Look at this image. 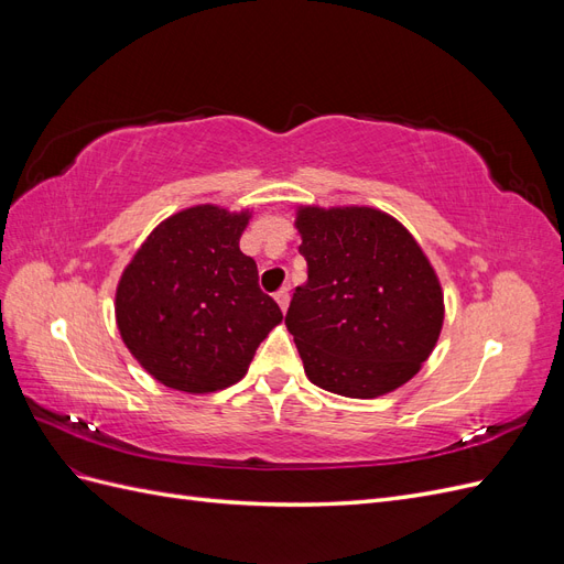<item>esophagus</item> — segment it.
<instances>
[{
    "label": "esophagus",
    "mask_w": 564,
    "mask_h": 564,
    "mask_svg": "<svg viewBox=\"0 0 564 564\" xmlns=\"http://www.w3.org/2000/svg\"><path fill=\"white\" fill-rule=\"evenodd\" d=\"M275 301L280 303V308H282V311H286V308H289V289H286V286L278 289V292H275Z\"/></svg>",
    "instance_id": "34e87169"
}]
</instances>
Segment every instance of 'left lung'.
Masks as SVG:
<instances>
[{
    "label": "left lung",
    "mask_w": 564,
    "mask_h": 564,
    "mask_svg": "<svg viewBox=\"0 0 564 564\" xmlns=\"http://www.w3.org/2000/svg\"><path fill=\"white\" fill-rule=\"evenodd\" d=\"M294 226L308 280L286 329L305 377L344 398L371 400L414 379L445 322L429 256L398 218L373 207L301 204Z\"/></svg>",
    "instance_id": "left-lung-1"
}]
</instances>
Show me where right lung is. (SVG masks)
Segmentation results:
<instances>
[{"label": "right lung", "instance_id": "right-lung-1", "mask_svg": "<svg viewBox=\"0 0 564 564\" xmlns=\"http://www.w3.org/2000/svg\"><path fill=\"white\" fill-rule=\"evenodd\" d=\"M251 212L195 204L152 230L124 268L115 319L129 352L166 388L204 395L240 381L282 322L240 251Z\"/></svg>", "mask_w": 564, "mask_h": 564}]
</instances>
